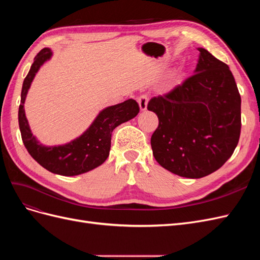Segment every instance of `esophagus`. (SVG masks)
Wrapping results in <instances>:
<instances>
[{
	"label": "esophagus",
	"instance_id": "esophagus-1",
	"mask_svg": "<svg viewBox=\"0 0 260 260\" xmlns=\"http://www.w3.org/2000/svg\"><path fill=\"white\" fill-rule=\"evenodd\" d=\"M137 101H138L141 111H145V109L147 108V103H148V95H147V94H142V95H140Z\"/></svg>",
	"mask_w": 260,
	"mask_h": 260
}]
</instances>
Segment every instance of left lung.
I'll return each instance as SVG.
<instances>
[{
	"mask_svg": "<svg viewBox=\"0 0 260 260\" xmlns=\"http://www.w3.org/2000/svg\"><path fill=\"white\" fill-rule=\"evenodd\" d=\"M199 51L195 74L147 104L158 117L151 138L155 159L191 179L221 167L241 135V95L229 66L207 50Z\"/></svg>",
	"mask_w": 260,
	"mask_h": 260,
	"instance_id": "left-lung-1",
	"label": "left lung"
}]
</instances>
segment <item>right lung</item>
Wrapping results in <instances>:
<instances>
[{"label":"right lung","mask_w":260,"mask_h":260,"mask_svg":"<svg viewBox=\"0 0 260 260\" xmlns=\"http://www.w3.org/2000/svg\"><path fill=\"white\" fill-rule=\"evenodd\" d=\"M51 56L52 52L48 48L39 52L23 80L18 111L21 139L31 157L46 170L66 177L78 176L101 166L107 159L111 151L113 130L119 124L135 118L140 112V107L132 99L109 106L99 114L83 135L72 142L58 146L42 145L31 133L23 104L39 68Z\"/></svg>","instance_id":"1"}]
</instances>
